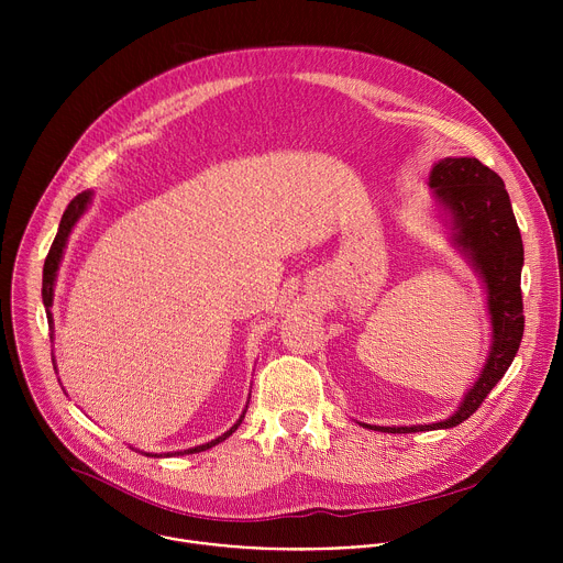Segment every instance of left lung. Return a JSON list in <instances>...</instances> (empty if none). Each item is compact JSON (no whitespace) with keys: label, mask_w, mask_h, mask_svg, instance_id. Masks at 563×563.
<instances>
[{"label":"left lung","mask_w":563,"mask_h":563,"mask_svg":"<svg viewBox=\"0 0 563 563\" xmlns=\"http://www.w3.org/2000/svg\"><path fill=\"white\" fill-rule=\"evenodd\" d=\"M430 187L448 220L452 247L465 256L484 283L493 341L484 369L448 419L400 428L361 423L363 428L389 434L448 430L463 423L504 378L523 336V243L504 180L476 157H443L430 172Z\"/></svg>","instance_id":"left-lung-1"}]
</instances>
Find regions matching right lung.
Returning <instances> with one entry per match:
<instances>
[{"mask_svg":"<svg viewBox=\"0 0 563 563\" xmlns=\"http://www.w3.org/2000/svg\"><path fill=\"white\" fill-rule=\"evenodd\" d=\"M91 200H93V191H82V194H77V196L70 200V205L66 207V211H64V216H62V220H59L57 235H55V240H53L51 252H48L46 263H44L42 298H44L46 318H48V325H51V328H53V313H51V307H53V289H55L57 269H59V263H62V256H64V250H66V243H68V235H70L73 227L77 224V220L87 213V209H89ZM247 404H250V400H247ZM245 412H247V408L243 410V415H240V419H238V421H235V423H233L224 434H220L218 439H213V441H209V443H202V445H196V448H189V450H185V452H172V454L167 452L165 456H176V454H196V452H202V450H209V448H213V445L222 443L227 437H231V434L238 430V426H240V423H243ZM146 456H163V454H148V452H146Z\"/></svg>","mask_w":563,"mask_h":563,"instance_id":"1","label":"right lung"}]
</instances>
